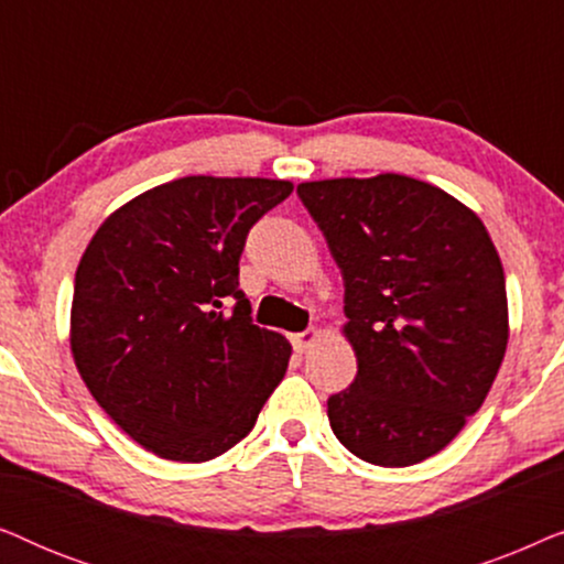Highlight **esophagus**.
I'll list each match as a JSON object with an SVG mask.
<instances>
[{
	"mask_svg": "<svg viewBox=\"0 0 564 564\" xmlns=\"http://www.w3.org/2000/svg\"><path fill=\"white\" fill-rule=\"evenodd\" d=\"M321 338V330L318 328H307V330H303V334H292V346H295V351H307L311 349V346L318 341Z\"/></svg>",
	"mask_w": 564,
	"mask_h": 564,
	"instance_id": "obj_1",
	"label": "esophagus"
}]
</instances>
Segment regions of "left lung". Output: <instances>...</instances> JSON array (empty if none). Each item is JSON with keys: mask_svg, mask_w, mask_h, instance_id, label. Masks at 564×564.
Instances as JSON below:
<instances>
[{"mask_svg": "<svg viewBox=\"0 0 564 564\" xmlns=\"http://www.w3.org/2000/svg\"><path fill=\"white\" fill-rule=\"evenodd\" d=\"M344 276L357 377L328 398L338 442L380 467L442 452L480 411L508 346L503 264L482 220L405 174L297 184Z\"/></svg>", "mask_w": 564, "mask_h": 564, "instance_id": "1", "label": "left lung"}]
</instances>
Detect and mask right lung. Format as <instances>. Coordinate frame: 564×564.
<instances>
[{"label":"right lung","mask_w":564,"mask_h":564,"mask_svg":"<svg viewBox=\"0 0 564 564\" xmlns=\"http://www.w3.org/2000/svg\"><path fill=\"white\" fill-rule=\"evenodd\" d=\"M290 192L284 180L182 176L107 215L82 253L68 328L76 369L161 459L226 454L288 372L292 346L251 323L238 259L249 228Z\"/></svg>","instance_id":"right-lung-1"}]
</instances>
